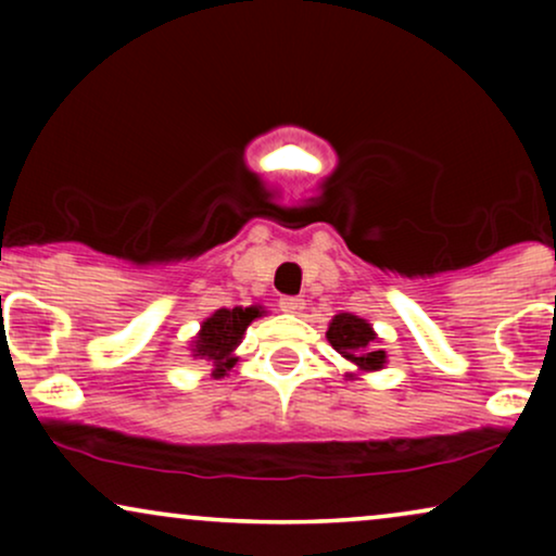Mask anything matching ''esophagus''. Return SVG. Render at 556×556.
<instances>
[{"label": "esophagus", "mask_w": 556, "mask_h": 556, "mask_svg": "<svg viewBox=\"0 0 556 556\" xmlns=\"http://www.w3.org/2000/svg\"><path fill=\"white\" fill-rule=\"evenodd\" d=\"M278 306H280V311H286V314H301L303 308H306V301L303 299H295V295H283V299L278 301Z\"/></svg>", "instance_id": "esophagus-1"}]
</instances>
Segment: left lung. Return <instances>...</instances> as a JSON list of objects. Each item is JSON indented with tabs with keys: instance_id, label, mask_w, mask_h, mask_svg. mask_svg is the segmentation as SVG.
<instances>
[{
	"instance_id": "1",
	"label": "left lung",
	"mask_w": 556,
	"mask_h": 556,
	"mask_svg": "<svg viewBox=\"0 0 556 556\" xmlns=\"http://www.w3.org/2000/svg\"><path fill=\"white\" fill-rule=\"evenodd\" d=\"M329 344L344 356L349 364H354L356 371H346L344 377L356 379L369 371L384 369L387 352L379 346L377 331L371 329L367 318H359L354 314H337L329 321V331H326Z\"/></svg>"
}]
</instances>
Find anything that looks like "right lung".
Here are the masks:
<instances>
[{
  "instance_id": "add662e5",
  "label": "right lung",
  "mask_w": 556,
  "mask_h": 556,
  "mask_svg": "<svg viewBox=\"0 0 556 556\" xmlns=\"http://www.w3.org/2000/svg\"><path fill=\"white\" fill-rule=\"evenodd\" d=\"M268 314L263 306H235V308H217L215 314L207 316L197 331V337L189 344L192 359L207 362L212 367V377L223 379L240 356L238 352L242 337H245L248 326Z\"/></svg>"
}]
</instances>
